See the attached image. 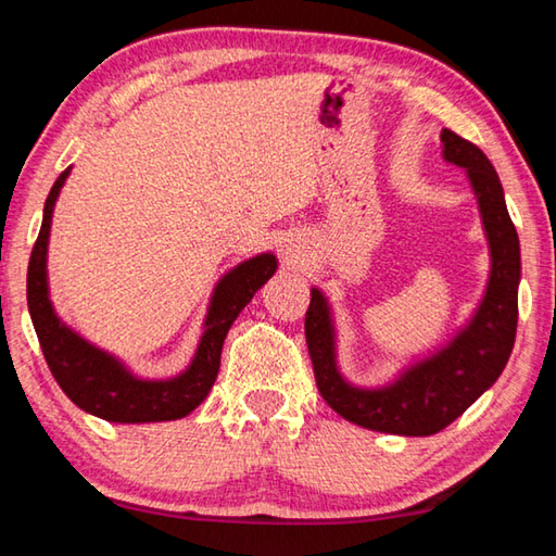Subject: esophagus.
I'll return each instance as SVG.
<instances>
[{
	"instance_id": "esophagus-1",
	"label": "esophagus",
	"mask_w": 556,
	"mask_h": 556,
	"mask_svg": "<svg viewBox=\"0 0 556 556\" xmlns=\"http://www.w3.org/2000/svg\"><path fill=\"white\" fill-rule=\"evenodd\" d=\"M286 256H290V258H295V253H293V251H286Z\"/></svg>"
}]
</instances>
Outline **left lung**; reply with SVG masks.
Segmentation results:
<instances>
[{
	"label": "left lung",
	"instance_id": "obj_1",
	"mask_svg": "<svg viewBox=\"0 0 556 556\" xmlns=\"http://www.w3.org/2000/svg\"><path fill=\"white\" fill-rule=\"evenodd\" d=\"M442 143L444 159L469 173L491 243L489 290L469 327L440 354L403 374L401 381L378 391H362L349 386L337 371L332 319L327 300L317 288L305 313L307 352L319 395L344 420L366 430L403 437H427L444 430L498 381L515 344L520 241L505 207L498 173L479 146L459 134L444 129Z\"/></svg>",
	"mask_w": 556,
	"mask_h": 556
}]
</instances>
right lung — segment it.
<instances>
[{
  "label": "right lung",
  "instance_id": "right-lung-1",
  "mask_svg": "<svg viewBox=\"0 0 556 556\" xmlns=\"http://www.w3.org/2000/svg\"><path fill=\"white\" fill-rule=\"evenodd\" d=\"M67 173H71V168L58 175L51 192H48L43 224L34 243L31 258H28L26 273L28 313H31V323L48 368H51L58 386L63 388V393L80 410L102 417L106 422H161L190 415L207 397L214 378L219 374L222 344L231 323L251 303L256 290L276 273V256L261 253L256 258L243 261L241 266L229 270L219 280L217 288H214L198 354H194L188 371L173 378V381H141V378H134L129 371H124V366L116 358L71 332L55 317L51 300H48V231H51L53 204Z\"/></svg>",
  "mask_w": 556,
  "mask_h": 556
}]
</instances>
